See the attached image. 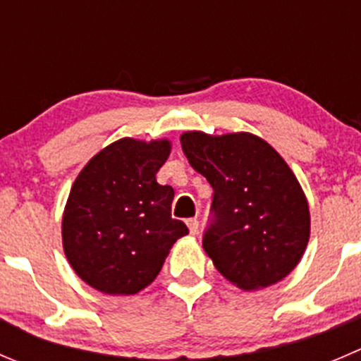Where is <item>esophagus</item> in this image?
Returning a JSON list of instances; mask_svg holds the SVG:
<instances>
[{"instance_id": "1", "label": "esophagus", "mask_w": 361, "mask_h": 361, "mask_svg": "<svg viewBox=\"0 0 361 361\" xmlns=\"http://www.w3.org/2000/svg\"><path fill=\"white\" fill-rule=\"evenodd\" d=\"M187 226H188V229H190V234H197V231H199V220L197 219H188Z\"/></svg>"}]
</instances>
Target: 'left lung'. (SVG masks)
<instances>
[{"instance_id": "8db88e82", "label": "left lung", "mask_w": 361, "mask_h": 361, "mask_svg": "<svg viewBox=\"0 0 361 361\" xmlns=\"http://www.w3.org/2000/svg\"><path fill=\"white\" fill-rule=\"evenodd\" d=\"M188 162L213 188L202 247L220 274L241 289L277 284L309 243L305 194L281 155L255 135H181Z\"/></svg>"}]
</instances>
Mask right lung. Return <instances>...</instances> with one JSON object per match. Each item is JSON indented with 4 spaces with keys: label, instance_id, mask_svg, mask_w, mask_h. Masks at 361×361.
<instances>
[{
    "label": "right lung",
    "instance_id": "right-lung-1",
    "mask_svg": "<svg viewBox=\"0 0 361 361\" xmlns=\"http://www.w3.org/2000/svg\"><path fill=\"white\" fill-rule=\"evenodd\" d=\"M169 141L125 137L97 153L77 176L65 213L63 247L75 274L107 295L152 284L169 248L188 233L171 216L174 190L157 183Z\"/></svg>",
    "mask_w": 361,
    "mask_h": 361
}]
</instances>
